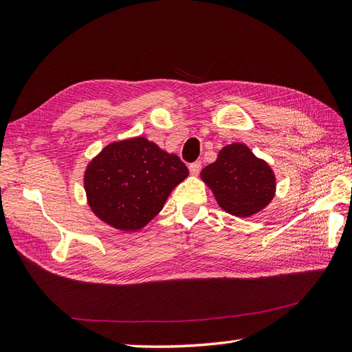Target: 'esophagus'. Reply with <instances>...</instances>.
Listing matches in <instances>:
<instances>
[{"instance_id": "obj_1", "label": "esophagus", "mask_w": 352, "mask_h": 352, "mask_svg": "<svg viewBox=\"0 0 352 352\" xmlns=\"http://www.w3.org/2000/svg\"><path fill=\"white\" fill-rule=\"evenodd\" d=\"M201 169H202V164H201V162H193V164L188 165V170H190L192 175H197V174H199Z\"/></svg>"}]
</instances>
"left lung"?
Here are the masks:
<instances>
[{"label": "left lung", "mask_w": 352, "mask_h": 352, "mask_svg": "<svg viewBox=\"0 0 352 352\" xmlns=\"http://www.w3.org/2000/svg\"><path fill=\"white\" fill-rule=\"evenodd\" d=\"M201 175L221 208L236 217H250L274 197L272 169L244 144L224 147L217 160L202 169Z\"/></svg>", "instance_id": "1"}]
</instances>
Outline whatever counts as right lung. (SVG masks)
I'll return each mask as SVG.
<instances>
[{
  "label": "right lung",
  "instance_id": "add662e5",
  "mask_svg": "<svg viewBox=\"0 0 352 352\" xmlns=\"http://www.w3.org/2000/svg\"><path fill=\"white\" fill-rule=\"evenodd\" d=\"M187 174L179 157L140 137L107 146L89 164L85 187L99 219L116 229L138 230Z\"/></svg>",
  "mask_w": 352,
  "mask_h": 352
}]
</instances>
